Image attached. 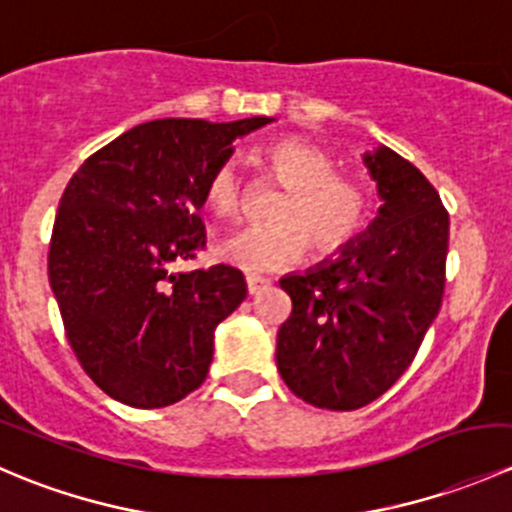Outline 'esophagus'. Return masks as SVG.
I'll use <instances>...</instances> for the list:
<instances>
[{"mask_svg":"<svg viewBox=\"0 0 512 512\" xmlns=\"http://www.w3.org/2000/svg\"><path fill=\"white\" fill-rule=\"evenodd\" d=\"M267 285H270V280H265V277H247V292L250 294H257Z\"/></svg>","mask_w":512,"mask_h":512,"instance_id":"34e87169","label":"esophagus"}]
</instances>
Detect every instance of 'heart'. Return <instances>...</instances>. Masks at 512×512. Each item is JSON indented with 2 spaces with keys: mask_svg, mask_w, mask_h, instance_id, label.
Listing matches in <instances>:
<instances>
[{
  "mask_svg": "<svg viewBox=\"0 0 512 512\" xmlns=\"http://www.w3.org/2000/svg\"><path fill=\"white\" fill-rule=\"evenodd\" d=\"M265 165L285 193L270 205V225H252L220 242V262L247 272H277L302 257V241L314 255H329L361 230L369 195L352 178L337 173V163L319 146L287 138L267 148ZM205 205L215 218L232 220L242 208V175L235 160L215 165L205 180Z\"/></svg>",
  "mask_w": 512,
  "mask_h": 512,
  "instance_id": "obj_1",
  "label": "heart"
}]
</instances>
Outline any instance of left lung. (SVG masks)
<instances>
[{"mask_svg": "<svg viewBox=\"0 0 512 512\" xmlns=\"http://www.w3.org/2000/svg\"><path fill=\"white\" fill-rule=\"evenodd\" d=\"M379 215L337 257L280 287L292 314L277 332V369L317 409L354 411L409 369L441 309L448 213L421 170L391 148L364 153Z\"/></svg>", "mask_w": 512, "mask_h": 512, "instance_id": "1", "label": "left lung"}]
</instances>
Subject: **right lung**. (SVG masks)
Wrapping results in <instances>:
<instances>
[{
	"mask_svg": "<svg viewBox=\"0 0 512 512\" xmlns=\"http://www.w3.org/2000/svg\"><path fill=\"white\" fill-rule=\"evenodd\" d=\"M275 118H160L94 153L66 185L49 282L76 359L98 389L136 409L185 399L205 381L215 329L247 297L230 265L170 272L205 247V180L232 141Z\"/></svg>",
	"mask_w": 512,
	"mask_h": 512,
	"instance_id": "add662e5",
	"label": "right lung"
}]
</instances>
